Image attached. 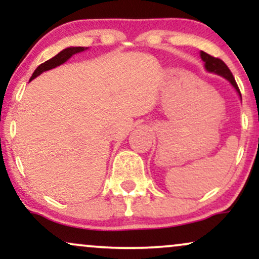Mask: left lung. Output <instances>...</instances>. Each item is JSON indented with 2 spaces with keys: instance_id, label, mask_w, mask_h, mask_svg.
<instances>
[{
  "instance_id": "left-lung-1",
  "label": "left lung",
  "mask_w": 259,
  "mask_h": 259,
  "mask_svg": "<svg viewBox=\"0 0 259 259\" xmlns=\"http://www.w3.org/2000/svg\"><path fill=\"white\" fill-rule=\"evenodd\" d=\"M201 58H202V61L204 62V67H206V69L208 70V72L217 73V74H219V75H222L223 78L229 80V81L231 82V85H233L234 88L236 89V91L239 92L240 96H241V92H240L239 86H237L236 81H235L233 73L230 72V69L228 68V65L225 64L221 58L213 57V56L208 55V53L203 52V51L201 52Z\"/></svg>"
}]
</instances>
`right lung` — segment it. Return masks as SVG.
Returning <instances> with one entry per match:
<instances>
[{"label":"right lung","instance_id":"1","mask_svg":"<svg viewBox=\"0 0 259 259\" xmlns=\"http://www.w3.org/2000/svg\"><path fill=\"white\" fill-rule=\"evenodd\" d=\"M84 50H86L85 47H68V49L63 50V51L59 52L57 56H55L53 58L49 59V61H46L45 63L38 65L36 69H35V72L32 73L30 80L35 79L37 75H40V74L42 72H46V70H50V69H52V68L57 67V65H59V64L64 63V62L68 61V59L72 57L73 55H75V53H78V52L84 51Z\"/></svg>","mask_w":259,"mask_h":259}]
</instances>
